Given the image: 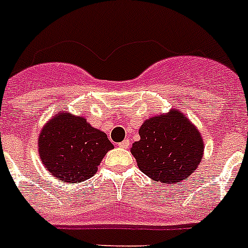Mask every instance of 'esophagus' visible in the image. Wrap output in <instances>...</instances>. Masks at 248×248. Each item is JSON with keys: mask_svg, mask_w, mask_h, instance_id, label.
<instances>
[{"mask_svg": "<svg viewBox=\"0 0 248 248\" xmlns=\"http://www.w3.org/2000/svg\"><path fill=\"white\" fill-rule=\"evenodd\" d=\"M128 146H130V141H128V140H124V141L118 143V147H121V148H127Z\"/></svg>", "mask_w": 248, "mask_h": 248, "instance_id": "34e87169", "label": "esophagus"}]
</instances>
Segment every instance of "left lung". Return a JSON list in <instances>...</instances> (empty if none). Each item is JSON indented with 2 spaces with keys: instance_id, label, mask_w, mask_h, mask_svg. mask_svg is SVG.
<instances>
[{
  "instance_id": "left-lung-1",
  "label": "left lung",
  "mask_w": 248,
  "mask_h": 248,
  "mask_svg": "<svg viewBox=\"0 0 248 248\" xmlns=\"http://www.w3.org/2000/svg\"><path fill=\"white\" fill-rule=\"evenodd\" d=\"M131 154L146 176L162 184H177L197 170L204 143L197 127L178 108L146 120Z\"/></svg>"
}]
</instances>
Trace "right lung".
<instances>
[{"instance_id":"obj_1","label":"right lung","mask_w":248,"mask_h":248,"mask_svg":"<svg viewBox=\"0 0 248 248\" xmlns=\"http://www.w3.org/2000/svg\"><path fill=\"white\" fill-rule=\"evenodd\" d=\"M45 169L66 184L88 180L113 145L107 135L82 116L57 112L45 124L37 140Z\"/></svg>"}]
</instances>
